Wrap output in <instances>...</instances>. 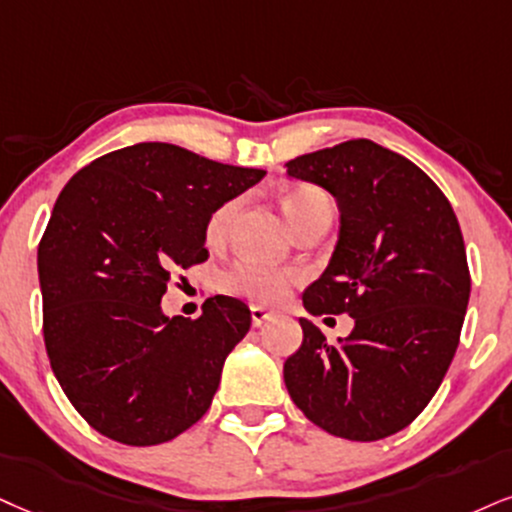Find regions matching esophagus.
Returning <instances> with one entry per match:
<instances>
[{"instance_id":"34e87169","label":"esophagus","mask_w":512,"mask_h":512,"mask_svg":"<svg viewBox=\"0 0 512 512\" xmlns=\"http://www.w3.org/2000/svg\"><path fill=\"white\" fill-rule=\"evenodd\" d=\"M270 318H273V311H268L263 306H251V325L254 327H261Z\"/></svg>"}]
</instances>
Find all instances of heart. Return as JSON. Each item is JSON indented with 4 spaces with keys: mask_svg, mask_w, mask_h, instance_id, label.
I'll use <instances>...</instances> for the list:
<instances>
[{
    "mask_svg": "<svg viewBox=\"0 0 512 512\" xmlns=\"http://www.w3.org/2000/svg\"><path fill=\"white\" fill-rule=\"evenodd\" d=\"M239 208V199H230L220 204L216 211L211 213L204 225V239L208 244H220L230 232L232 218H235ZM282 211L292 227L301 225L315 213L332 211V201L323 189L313 185H296L282 194ZM296 275L289 270L268 266V263L256 261V258H239L223 273L220 285L227 292L246 296V299L258 301V304H277L294 285Z\"/></svg>",
    "mask_w": 512,
    "mask_h": 512,
    "instance_id": "heart-1",
    "label": "heart"
}]
</instances>
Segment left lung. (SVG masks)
I'll return each mask as SVG.
<instances>
[{"label": "left lung", "mask_w": 512, "mask_h": 512, "mask_svg": "<svg viewBox=\"0 0 512 512\" xmlns=\"http://www.w3.org/2000/svg\"><path fill=\"white\" fill-rule=\"evenodd\" d=\"M287 175L339 204L330 266L304 292L313 315L349 313L342 344L301 318L304 342L285 361L292 401L334 437L401 432L437 394L470 299L463 232L425 170L370 140L296 156Z\"/></svg>", "instance_id": "left-lung-1"}]
</instances>
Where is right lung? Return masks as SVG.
<instances>
[{
  "label": "right lung",
  "mask_w": 512,
  "mask_h": 512,
  "mask_svg": "<svg viewBox=\"0 0 512 512\" xmlns=\"http://www.w3.org/2000/svg\"><path fill=\"white\" fill-rule=\"evenodd\" d=\"M266 170L218 163L166 142H140L80 168L37 246L42 332L63 394L87 425L128 446H154L201 420L223 363L251 327L235 296L199 318H166L175 268L204 263V225Z\"/></svg>",
  "instance_id": "obj_1"
}]
</instances>
